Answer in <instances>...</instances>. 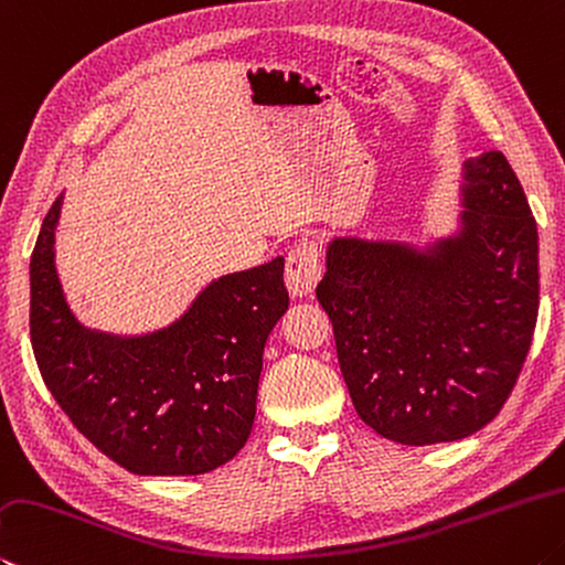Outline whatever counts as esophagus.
I'll use <instances>...</instances> for the list:
<instances>
[{"label":"esophagus","instance_id":"1","mask_svg":"<svg viewBox=\"0 0 565 565\" xmlns=\"http://www.w3.org/2000/svg\"><path fill=\"white\" fill-rule=\"evenodd\" d=\"M321 256L316 242H301L286 256V289L296 299L311 296L316 284L321 281Z\"/></svg>","mask_w":565,"mask_h":565}]
</instances>
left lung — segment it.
<instances>
[{"mask_svg":"<svg viewBox=\"0 0 565 565\" xmlns=\"http://www.w3.org/2000/svg\"><path fill=\"white\" fill-rule=\"evenodd\" d=\"M455 239H333L316 296L367 427L399 445L475 435L499 415L539 316V234L499 150L465 162Z\"/></svg>","mask_w":565,"mask_h":565,"instance_id":"obj_1","label":"left lung"}]
</instances>
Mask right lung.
Wrapping results in <instances>:
<instances>
[{
  "mask_svg": "<svg viewBox=\"0 0 565 565\" xmlns=\"http://www.w3.org/2000/svg\"><path fill=\"white\" fill-rule=\"evenodd\" d=\"M61 198L32 252L29 331L49 393L90 445L142 477L204 475L247 445L262 353L289 309L284 259L220 276L180 321L118 338L71 316L54 266Z\"/></svg>",
  "mask_w": 565,
  "mask_h": 565,
  "instance_id": "obj_1",
  "label": "right lung"
}]
</instances>
